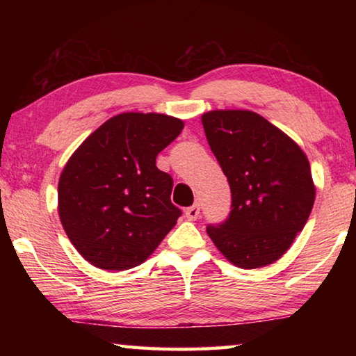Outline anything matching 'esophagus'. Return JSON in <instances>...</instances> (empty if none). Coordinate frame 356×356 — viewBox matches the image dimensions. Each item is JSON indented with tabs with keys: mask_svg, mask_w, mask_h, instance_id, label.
<instances>
[{
	"mask_svg": "<svg viewBox=\"0 0 356 356\" xmlns=\"http://www.w3.org/2000/svg\"><path fill=\"white\" fill-rule=\"evenodd\" d=\"M200 210H201V207H200V204H193L191 207H188L185 210V216L186 218H188L190 221H195L197 216H200Z\"/></svg>",
	"mask_w": 356,
	"mask_h": 356,
	"instance_id": "esophagus-1",
	"label": "esophagus"
}]
</instances>
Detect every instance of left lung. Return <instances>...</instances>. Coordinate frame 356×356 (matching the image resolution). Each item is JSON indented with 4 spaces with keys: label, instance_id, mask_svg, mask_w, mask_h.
I'll return each mask as SVG.
<instances>
[{
    "label": "left lung",
    "instance_id": "8db88e82",
    "mask_svg": "<svg viewBox=\"0 0 356 356\" xmlns=\"http://www.w3.org/2000/svg\"><path fill=\"white\" fill-rule=\"evenodd\" d=\"M201 120L232 193L229 218L209 226V237L236 267L276 262L303 231L314 206L308 156L254 111L213 110Z\"/></svg>",
    "mask_w": 356,
    "mask_h": 356
}]
</instances>
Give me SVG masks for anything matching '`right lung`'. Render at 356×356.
<instances>
[{
  "label": "right lung",
  "mask_w": 356,
  "mask_h": 356,
  "mask_svg": "<svg viewBox=\"0 0 356 356\" xmlns=\"http://www.w3.org/2000/svg\"><path fill=\"white\" fill-rule=\"evenodd\" d=\"M184 129L160 113H122L92 131L65 163L58 212L72 245L102 270H129L152 254L182 212L172 177L155 159Z\"/></svg>",
  "instance_id": "obj_1"
}]
</instances>
